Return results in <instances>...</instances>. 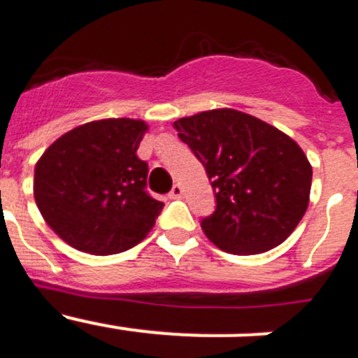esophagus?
Wrapping results in <instances>:
<instances>
[{
  "label": "esophagus",
  "mask_w": 358,
  "mask_h": 358,
  "mask_svg": "<svg viewBox=\"0 0 358 358\" xmlns=\"http://www.w3.org/2000/svg\"><path fill=\"white\" fill-rule=\"evenodd\" d=\"M182 194H185V188H182L181 185H173L172 192L169 194L170 199H181Z\"/></svg>",
  "instance_id": "obj_1"
}]
</instances>
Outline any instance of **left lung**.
Returning a JSON list of instances; mask_svg holds the SVG:
<instances>
[{
	"label": "left lung",
	"instance_id": "8db88e82",
	"mask_svg": "<svg viewBox=\"0 0 358 358\" xmlns=\"http://www.w3.org/2000/svg\"><path fill=\"white\" fill-rule=\"evenodd\" d=\"M173 127L213 186L217 210L201 226L218 249L260 255L289 238L312 186V164L290 136L227 107L179 118Z\"/></svg>",
	"mask_w": 358,
	"mask_h": 358
}]
</instances>
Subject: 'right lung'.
I'll return each instance as SVG.
<instances>
[{
    "instance_id": "1",
    "label": "right lung",
    "mask_w": 358,
    "mask_h": 358,
    "mask_svg": "<svg viewBox=\"0 0 358 358\" xmlns=\"http://www.w3.org/2000/svg\"><path fill=\"white\" fill-rule=\"evenodd\" d=\"M147 131L143 120H96L62 134L39 157L36 204L68 245L116 255L154 227L163 202L147 194L148 164L136 154Z\"/></svg>"
}]
</instances>
